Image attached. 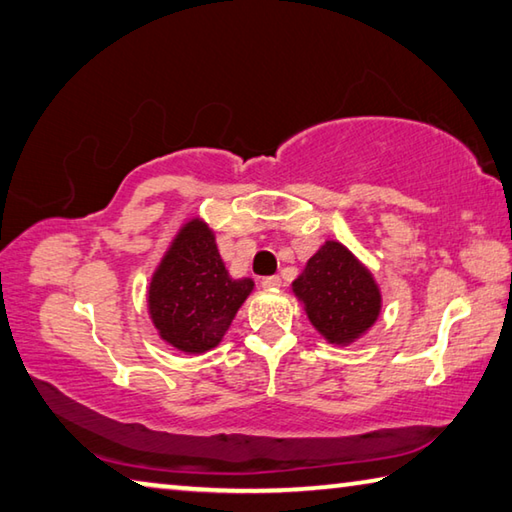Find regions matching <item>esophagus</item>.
Here are the masks:
<instances>
[{
    "label": "esophagus",
    "mask_w": 512,
    "mask_h": 512,
    "mask_svg": "<svg viewBox=\"0 0 512 512\" xmlns=\"http://www.w3.org/2000/svg\"><path fill=\"white\" fill-rule=\"evenodd\" d=\"M281 276H265V279L261 281V285L265 290H276V288H281Z\"/></svg>",
    "instance_id": "34e87169"
}]
</instances>
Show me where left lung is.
<instances>
[{"label":"left lung","instance_id":"obj_1","mask_svg":"<svg viewBox=\"0 0 512 512\" xmlns=\"http://www.w3.org/2000/svg\"><path fill=\"white\" fill-rule=\"evenodd\" d=\"M292 292L310 324L333 346L362 339L382 312V290L373 272L339 240H326L308 258Z\"/></svg>","mask_w":512,"mask_h":512}]
</instances>
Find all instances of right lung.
Returning <instances> with one entry per match:
<instances>
[{
  "mask_svg": "<svg viewBox=\"0 0 512 512\" xmlns=\"http://www.w3.org/2000/svg\"><path fill=\"white\" fill-rule=\"evenodd\" d=\"M251 292L254 281L233 279L211 224L193 215L177 229L150 276L148 315L161 342L202 355L222 342Z\"/></svg>",
  "mask_w": 512,
  "mask_h": 512,
  "instance_id": "1",
  "label": "right lung"
}]
</instances>
